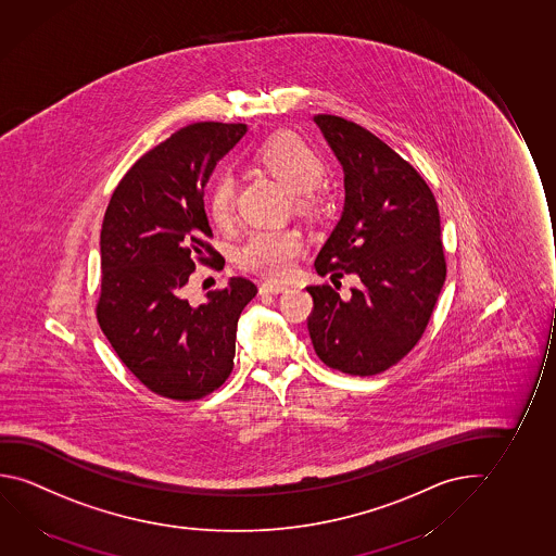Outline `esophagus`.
<instances>
[{"mask_svg":"<svg viewBox=\"0 0 556 556\" xmlns=\"http://www.w3.org/2000/svg\"><path fill=\"white\" fill-rule=\"evenodd\" d=\"M289 289V285L279 281H265L260 285V292H285Z\"/></svg>","mask_w":556,"mask_h":556,"instance_id":"1","label":"esophagus"}]
</instances>
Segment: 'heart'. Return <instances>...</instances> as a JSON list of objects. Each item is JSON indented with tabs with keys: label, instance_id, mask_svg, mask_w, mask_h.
Listing matches in <instances>:
<instances>
[{
	"label": "heart",
	"instance_id": "b5f03b06",
	"mask_svg": "<svg viewBox=\"0 0 556 556\" xmlns=\"http://www.w3.org/2000/svg\"><path fill=\"white\" fill-rule=\"evenodd\" d=\"M257 167L279 180L287 192L292 194V205L300 214H314L317 198L314 188L325 175V162L316 150L292 132H281L265 140L254 155ZM210 217L215 225H229L235 214V179L231 173H219L210 188L207 202ZM304 248L300 232L257 231L252 232L237 250V262L244 269L282 277L291 271L294 260Z\"/></svg>",
	"mask_w": 556,
	"mask_h": 556
}]
</instances>
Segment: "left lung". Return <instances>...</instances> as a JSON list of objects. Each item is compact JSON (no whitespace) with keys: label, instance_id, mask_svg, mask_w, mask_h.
Here are the masks:
<instances>
[{"label":"left lung","instance_id":"1","mask_svg":"<svg viewBox=\"0 0 556 556\" xmlns=\"http://www.w3.org/2000/svg\"><path fill=\"white\" fill-rule=\"evenodd\" d=\"M316 125L344 173L339 223L316 257V271L356 275L342 300L312 285L308 331L329 368L376 376L416 346L446 277L435 197L410 163L369 130L334 115Z\"/></svg>","mask_w":556,"mask_h":556}]
</instances>
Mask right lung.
I'll return each instance as SVG.
<instances>
[{
    "instance_id": "1",
    "label": "right lung",
    "mask_w": 556,
    "mask_h": 556,
    "mask_svg": "<svg viewBox=\"0 0 556 556\" xmlns=\"http://www.w3.org/2000/svg\"><path fill=\"white\" fill-rule=\"evenodd\" d=\"M247 130L242 123L180 128L128 169L103 217L98 321L121 362L173 401L202 399L231 376L237 324L256 296L244 277L202 302L185 296L194 257L217 256L204 240L212 237L205 182Z\"/></svg>"
}]
</instances>
